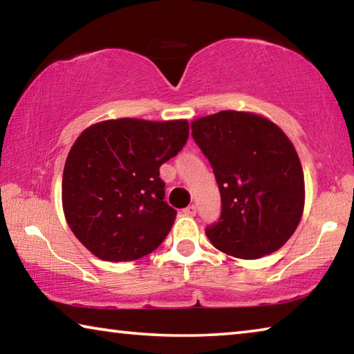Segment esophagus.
I'll return each mask as SVG.
<instances>
[{"label": "esophagus", "instance_id": "1", "mask_svg": "<svg viewBox=\"0 0 354 354\" xmlns=\"http://www.w3.org/2000/svg\"><path fill=\"white\" fill-rule=\"evenodd\" d=\"M183 212H184L185 215H190V217H194V215L196 214V207H195L194 205H190V206H187V207H185Z\"/></svg>", "mask_w": 354, "mask_h": 354}]
</instances>
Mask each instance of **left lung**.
I'll use <instances>...</instances> for the list:
<instances>
[{"label": "left lung", "instance_id": "1", "mask_svg": "<svg viewBox=\"0 0 354 354\" xmlns=\"http://www.w3.org/2000/svg\"><path fill=\"white\" fill-rule=\"evenodd\" d=\"M221 196L206 236L239 259H259L289 241L304 211V175L289 137L254 112L220 111L190 123Z\"/></svg>", "mask_w": 354, "mask_h": 354}]
</instances>
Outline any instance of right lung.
Wrapping results in <instances>:
<instances>
[{
	"label": "right lung",
	"instance_id": "1",
	"mask_svg": "<svg viewBox=\"0 0 354 354\" xmlns=\"http://www.w3.org/2000/svg\"><path fill=\"white\" fill-rule=\"evenodd\" d=\"M189 137L187 120H104L70 148L62 209L77 241L103 261H134L169 234L176 211L164 201L159 167Z\"/></svg>",
	"mask_w": 354,
	"mask_h": 354
}]
</instances>
